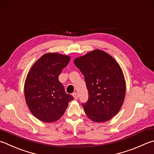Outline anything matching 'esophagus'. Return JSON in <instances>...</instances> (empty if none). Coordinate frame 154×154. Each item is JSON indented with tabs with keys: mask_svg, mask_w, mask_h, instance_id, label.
<instances>
[{
	"mask_svg": "<svg viewBox=\"0 0 154 154\" xmlns=\"http://www.w3.org/2000/svg\"><path fill=\"white\" fill-rule=\"evenodd\" d=\"M72 96H73V97L75 100H77L78 98V94L76 93V92H74V93H73V94H72Z\"/></svg>",
	"mask_w": 154,
	"mask_h": 154,
	"instance_id": "1",
	"label": "esophagus"
}]
</instances>
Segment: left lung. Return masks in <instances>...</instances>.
Listing matches in <instances>:
<instances>
[{"mask_svg": "<svg viewBox=\"0 0 154 154\" xmlns=\"http://www.w3.org/2000/svg\"><path fill=\"white\" fill-rule=\"evenodd\" d=\"M74 63L85 76L88 91V100L82 104L86 116L97 123L111 119L125 97V80L119 64L100 50L78 57Z\"/></svg>", "mask_w": 154, "mask_h": 154, "instance_id": "obj_1", "label": "left lung"}]
</instances>
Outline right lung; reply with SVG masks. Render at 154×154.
Listing matches in <instances>:
<instances>
[{
	"instance_id": "obj_1",
	"label": "right lung",
	"mask_w": 154,
	"mask_h": 154,
	"mask_svg": "<svg viewBox=\"0 0 154 154\" xmlns=\"http://www.w3.org/2000/svg\"><path fill=\"white\" fill-rule=\"evenodd\" d=\"M70 57L47 53L32 66L26 77L24 93L31 112L39 121L53 123L62 117L74 98L66 94L58 77Z\"/></svg>"
}]
</instances>
